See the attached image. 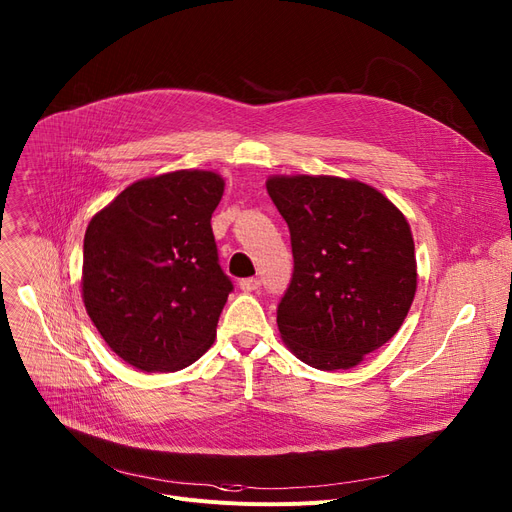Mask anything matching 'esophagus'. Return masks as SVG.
Instances as JSON below:
<instances>
[{"label": "esophagus", "mask_w": 512, "mask_h": 512, "mask_svg": "<svg viewBox=\"0 0 512 512\" xmlns=\"http://www.w3.org/2000/svg\"><path fill=\"white\" fill-rule=\"evenodd\" d=\"M238 286H240L242 292H255V290H259L261 280L259 278H245V280H240Z\"/></svg>", "instance_id": "obj_1"}]
</instances>
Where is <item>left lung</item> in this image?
Listing matches in <instances>:
<instances>
[{"label":"left lung","instance_id":"left-lung-1","mask_svg":"<svg viewBox=\"0 0 512 512\" xmlns=\"http://www.w3.org/2000/svg\"><path fill=\"white\" fill-rule=\"evenodd\" d=\"M290 230L294 272L278 330L303 363L351 369L402 326L417 290L415 242L402 211L373 186L338 176L265 182Z\"/></svg>","mask_w":512,"mask_h":512}]
</instances>
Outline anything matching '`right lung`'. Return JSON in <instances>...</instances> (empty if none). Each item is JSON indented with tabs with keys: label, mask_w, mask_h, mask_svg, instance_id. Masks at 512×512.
<instances>
[{
	"label": "right lung",
	"mask_w": 512,
	"mask_h": 512,
	"mask_svg": "<svg viewBox=\"0 0 512 512\" xmlns=\"http://www.w3.org/2000/svg\"><path fill=\"white\" fill-rule=\"evenodd\" d=\"M222 195L220 174L168 172L132 182L89 222L83 301L128 365L178 371L213 344L232 292L211 230Z\"/></svg>",
	"instance_id": "1"
}]
</instances>
